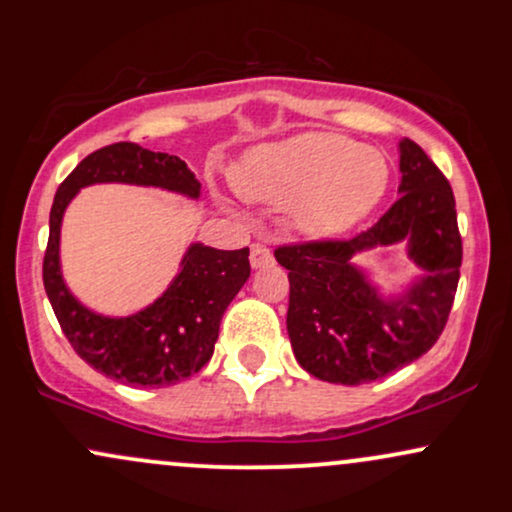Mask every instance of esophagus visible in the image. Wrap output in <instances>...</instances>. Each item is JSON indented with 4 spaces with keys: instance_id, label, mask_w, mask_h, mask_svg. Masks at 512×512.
Wrapping results in <instances>:
<instances>
[{
    "instance_id": "esophagus-1",
    "label": "esophagus",
    "mask_w": 512,
    "mask_h": 512,
    "mask_svg": "<svg viewBox=\"0 0 512 512\" xmlns=\"http://www.w3.org/2000/svg\"><path fill=\"white\" fill-rule=\"evenodd\" d=\"M272 262V250L264 243H252L250 245V264L252 267H264V264Z\"/></svg>"
}]
</instances>
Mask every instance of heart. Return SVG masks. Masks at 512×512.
<instances>
[{"instance_id": "obj_1", "label": "heart", "mask_w": 512, "mask_h": 512, "mask_svg": "<svg viewBox=\"0 0 512 512\" xmlns=\"http://www.w3.org/2000/svg\"><path fill=\"white\" fill-rule=\"evenodd\" d=\"M250 199L293 204V223L305 236L344 233L383 202L390 163L383 151L356 146L332 132H305L262 146L233 175Z\"/></svg>"}]
</instances>
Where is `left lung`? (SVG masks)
Here are the masks:
<instances>
[{
    "mask_svg": "<svg viewBox=\"0 0 512 512\" xmlns=\"http://www.w3.org/2000/svg\"><path fill=\"white\" fill-rule=\"evenodd\" d=\"M399 197L354 238L276 245L289 269V330L296 361L315 378L361 385L424 356L445 330L462 264L455 195L419 144H399ZM410 240V256L427 272L407 297L380 302L348 260L375 244Z\"/></svg>",
    "mask_w": 512,
    "mask_h": 512,
    "instance_id": "1",
    "label": "left lung"
}]
</instances>
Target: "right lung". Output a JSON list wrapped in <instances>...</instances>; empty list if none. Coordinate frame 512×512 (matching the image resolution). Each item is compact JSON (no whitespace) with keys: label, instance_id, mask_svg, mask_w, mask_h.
<instances>
[{"label":"right lung","instance_id":"1","mask_svg":"<svg viewBox=\"0 0 512 512\" xmlns=\"http://www.w3.org/2000/svg\"><path fill=\"white\" fill-rule=\"evenodd\" d=\"M93 182H132L199 197V182L178 156L117 142L88 154L57 187L43 284L64 337L91 368L117 383L166 387L209 363L221 317L250 276V250L192 245L180 274L154 305L129 317L91 313L67 291L60 272V223L67 204Z\"/></svg>","mask_w":512,"mask_h":512}]
</instances>
